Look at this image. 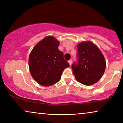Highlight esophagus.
<instances>
[{"label": "esophagus", "mask_w": 123, "mask_h": 123, "mask_svg": "<svg viewBox=\"0 0 123 123\" xmlns=\"http://www.w3.org/2000/svg\"><path fill=\"white\" fill-rule=\"evenodd\" d=\"M68 63H69V64L70 65H72V59H70L68 61Z\"/></svg>", "instance_id": "1"}]
</instances>
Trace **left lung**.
I'll return each mask as SVG.
<instances>
[{
  "instance_id": "1",
  "label": "left lung",
  "mask_w": 123,
  "mask_h": 123,
  "mask_svg": "<svg viewBox=\"0 0 123 123\" xmlns=\"http://www.w3.org/2000/svg\"><path fill=\"white\" fill-rule=\"evenodd\" d=\"M77 61L72 65L76 80L85 85H92L98 82L105 72L106 62L100 49L91 42L77 45Z\"/></svg>"
}]
</instances>
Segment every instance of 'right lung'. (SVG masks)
I'll list each match as a JSON object with an SVG mask.
<instances>
[{"instance_id": "right-lung-1", "label": "right lung", "mask_w": 123, "mask_h": 123, "mask_svg": "<svg viewBox=\"0 0 123 123\" xmlns=\"http://www.w3.org/2000/svg\"><path fill=\"white\" fill-rule=\"evenodd\" d=\"M59 42L48 36L33 48L29 57L30 71L38 84L49 86L59 81L64 69L69 64L58 49Z\"/></svg>"}]
</instances>
